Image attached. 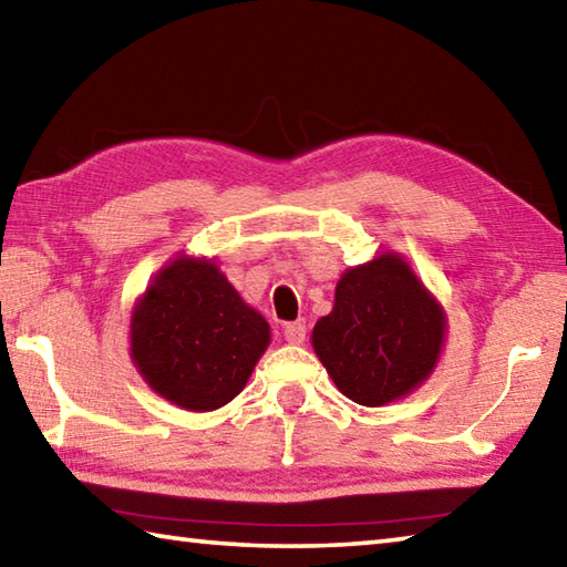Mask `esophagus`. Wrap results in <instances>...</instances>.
I'll return each mask as SVG.
<instances>
[{"label": "esophagus", "mask_w": 567, "mask_h": 567, "mask_svg": "<svg viewBox=\"0 0 567 567\" xmlns=\"http://www.w3.org/2000/svg\"><path fill=\"white\" fill-rule=\"evenodd\" d=\"M282 331H285V339L290 341V343H305V339H307V324H305L302 319L285 324Z\"/></svg>", "instance_id": "34e87169"}]
</instances>
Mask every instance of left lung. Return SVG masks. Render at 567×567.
I'll return each mask as SVG.
<instances>
[{"label": "left lung", "instance_id": "8db88e82", "mask_svg": "<svg viewBox=\"0 0 567 567\" xmlns=\"http://www.w3.org/2000/svg\"><path fill=\"white\" fill-rule=\"evenodd\" d=\"M447 319L398 252H381L337 282L334 309L312 347L349 401L379 408L405 398L437 365Z\"/></svg>", "mask_w": 567, "mask_h": 567}]
</instances>
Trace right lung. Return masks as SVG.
Segmentation results:
<instances>
[{
    "mask_svg": "<svg viewBox=\"0 0 567 567\" xmlns=\"http://www.w3.org/2000/svg\"><path fill=\"white\" fill-rule=\"evenodd\" d=\"M270 343L214 260L179 255L154 275L130 319V357L154 393L194 413L230 403Z\"/></svg>",
    "mask_w": 567,
    "mask_h": 567,
    "instance_id": "1",
    "label": "right lung"
}]
</instances>
